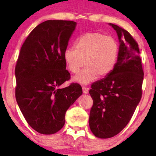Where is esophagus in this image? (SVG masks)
Masks as SVG:
<instances>
[{
	"label": "esophagus",
	"instance_id": "34e87169",
	"mask_svg": "<svg viewBox=\"0 0 156 156\" xmlns=\"http://www.w3.org/2000/svg\"><path fill=\"white\" fill-rule=\"evenodd\" d=\"M82 91H83V93H84V94H87L89 92V88H87V87L83 86L82 87Z\"/></svg>",
	"mask_w": 156,
	"mask_h": 156
}]
</instances>
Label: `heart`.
Wrapping results in <instances>:
<instances>
[{
    "mask_svg": "<svg viewBox=\"0 0 156 156\" xmlns=\"http://www.w3.org/2000/svg\"><path fill=\"white\" fill-rule=\"evenodd\" d=\"M74 48L66 49L63 57L69 71L78 74L76 82L87 84L97 76H105L114 69L118 59L119 46L114 37L92 32L83 34L74 42Z\"/></svg>",
    "mask_w": 156,
    "mask_h": 156,
    "instance_id": "1",
    "label": "heart"
}]
</instances>
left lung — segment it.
Returning <instances> with one entry per match:
<instances>
[{
  "label": "left lung",
  "instance_id": "1",
  "mask_svg": "<svg viewBox=\"0 0 156 156\" xmlns=\"http://www.w3.org/2000/svg\"><path fill=\"white\" fill-rule=\"evenodd\" d=\"M120 46L117 62L109 74L91 84L93 105L89 127L96 137H114L131 120L142 97L144 72L137 42L127 30L110 23Z\"/></svg>",
  "mask_w": 156,
  "mask_h": 156
}]
</instances>
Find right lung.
<instances>
[{
  "instance_id": "1",
  "label": "right lung",
  "mask_w": 156,
  "mask_h": 156,
  "mask_svg": "<svg viewBox=\"0 0 156 156\" xmlns=\"http://www.w3.org/2000/svg\"><path fill=\"white\" fill-rule=\"evenodd\" d=\"M76 26L70 20L44 21L21 47L15 68L16 99L27 123L41 134L59 131L67 110L82 94L77 83L59 88L70 80L63 54Z\"/></svg>"
}]
</instances>
